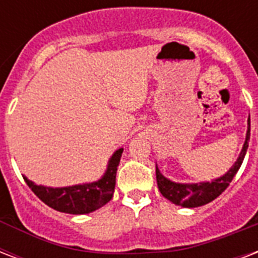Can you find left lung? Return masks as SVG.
<instances>
[{"label":"left lung","mask_w":258,"mask_h":258,"mask_svg":"<svg viewBox=\"0 0 258 258\" xmlns=\"http://www.w3.org/2000/svg\"><path fill=\"white\" fill-rule=\"evenodd\" d=\"M249 138H250V116L247 117V131L245 143L242 150L239 153L238 158L234 165L223 174V176L214 178L212 181L202 182H174L169 180L160 172L158 166H155V176H157V184L158 189L164 198L172 202L176 206H181L185 208H195L210 203L216 199L223 190L229 186L234 176L237 174L238 169L242 165V161L246 154L247 146H249Z\"/></svg>","instance_id":"left-lung-1"}]
</instances>
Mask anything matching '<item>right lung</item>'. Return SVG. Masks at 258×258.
<instances>
[{
    "mask_svg": "<svg viewBox=\"0 0 258 258\" xmlns=\"http://www.w3.org/2000/svg\"><path fill=\"white\" fill-rule=\"evenodd\" d=\"M121 153L123 149H117L112 154L108 161L105 173L101 176V178L93 182L52 188V186L37 185L25 176L23 177L33 194L48 207L73 215L89 214L105 206L112 199L116 184V172L120 162Z\"/></svg>",
    "mask_w": 258,
    "mask_h": 258,
    "instance_id": "obj_1",
    "label": "right lung"
}]
</instances>
